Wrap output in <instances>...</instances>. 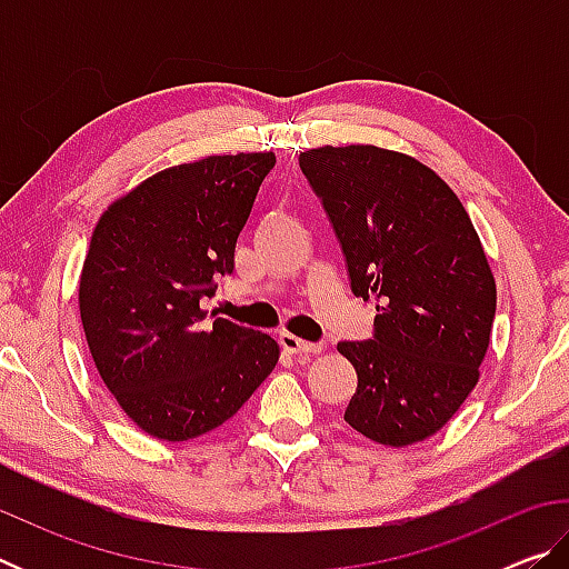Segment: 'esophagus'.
<instances>
[{
    "instance_id": "esophagus-1",
    "label": "esophagus",
    "mask_w": 569,
    "mask_h": 569,
    "mask_svg": "<svg viewBox=\"0 0 569 569\" xmlns=\"http://www.w3.org/2000/svg\"><path fill=\"white\" fill-rule=\"evenodd\" d=\"M281 349L286 353H321L323 346L298 339L293 333H281Z\"/></svg>"
}]
</instances>
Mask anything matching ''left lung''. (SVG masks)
Wrapping results in <instances>:
<instances>
[{
	"instance_id": "1",
	"label": "left lung",
	"mask_w": 569,
	"mask_h": 569,
	"mask_svg": "<svg viewBox=\"0 0 569 569\" xmlns=\"http://www.w3.org/2000/svg\"><path fill=\"white\" fill-rule=\"evenodd\" d=\"M298 166L341 240L351 291L379 301L373 339L339 343L359 377L343 419L379 445H417L479 381L497 311L485 248L457 192L417 158L323 146Z\"/></svg>"
}]
</instances>
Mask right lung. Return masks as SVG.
I'll return each mask as SVG.
<instances>
[{
    "label": "right lung",
    "mask_w": 569,
    "mask_h": 569,
    "mask_svg": "<svg viewBox=\"0 0 569 569\" xmlns=\"http://www.w3.org/2000/svg\"><path fill=\"white\" fill-rule=\"evenodd\" d=\"M273 152L208 156L104 210L80 276V319L104 387L146 435L188 441L243 407L278 363L263 331L208 319ZM216 316V313H213Z\"/></svg>",
    "instance_id": "right-lung-1"
}]
</instances>
